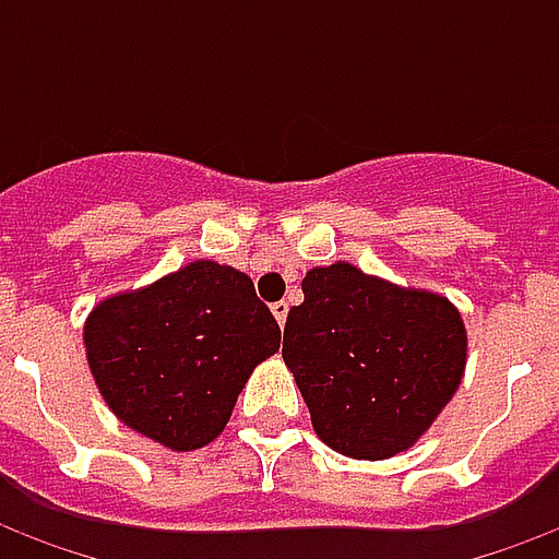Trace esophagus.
Masks as SVG:
<instances>
[{"label":"esophagus","mask_w":559,"mask_h":559,"mask_svg":"<svg viewBox=\"0 0 559 559\" xmlns=\"http://www.w3.org/2000/svg\"><path fill=\"white\" fill-rule=\"evenodd\" d=\"M287 311H290V305L284 302V299H281V302L272 305V314H275V320H278L281 326H284V323H287Z\"/></svg>","instance_id":"obj_1"}]
</instances>
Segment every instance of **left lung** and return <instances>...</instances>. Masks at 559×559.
I'll list each match as a JSON object with an SVG mask.
<instances>
[{"label": "left lung", "instance_id": "left-lung-1", "mask_svg": "<svg viewBox=\"0 0 559 559\" xmlns=\"http://www.w3.org/2000/svg\"><path fill=\"white\" fill-rule=\"evenodd\" d=\"M284 326V362L317 437L347 457L411 449L455 395L467 365L457 308L350 263L311 269Z\"/></svg>", "mask_w": 559, "mask_h": 559}]
</instances>
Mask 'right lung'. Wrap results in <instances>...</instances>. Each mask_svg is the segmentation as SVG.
I'll use <instances>...</instances> for the list:
<instances>
[{
	"label": "right lung",
	"instance_id": "right-lung-1",
	"mask_svg": "<svg viewBox=\"0 0 559 559\" xmlns=\"http://www.w3.org/2000/svg\"><path fill=\"white\" fill-rule=\"evenodd\" d=\"M83 344L107 407L148 440L191 452L224 431L281 329L245 272L197 260L95 305Z\"/></svg>",
	"mask_w": 559,
	"mask_h": 559
}]
</instances>
